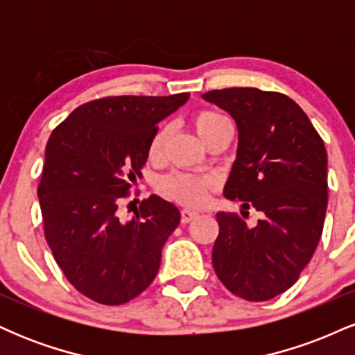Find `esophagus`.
I'll list each match as a JSON object with an SVG mask.
<instances>
[{"mask_svg": "<svg viewBox=\"0 0 355 355\" xmlns=\"http://www.w3.org/2000/svg\"><path fill=\"white\" fill-rule=\"evenodd\" d=\"M180 214H182V223H189V222H191V220H193V218L198 217L197 211L189 210V209H183V210L180 211Z\"/></svg>", "mask_w": 355, "mask_h": 355, "instance_id": "34e87169", "label": "esophagus"}]
</instances>
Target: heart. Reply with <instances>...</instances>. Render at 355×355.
<instances>
[{"label": "heart", "instance_id": "1", "mask_svg": "<svg viewBox=\"0 0 355 355\" xmlns=\"http://www.w3.org/2000/svg\"><path fill=\"white\" fill-rule=\"evenodd\" d=\"M229 125V120L211 110H200L193 115V126L203 141H209L218 130ZM170 128L166 125L160 126L153 133L152 140L148 144V157L157 160L164 153L165 144L168 140ZM160 189L166 197L182 203L187 207H203L210 200V193L215 190V180L205 175L182 173L173 172L166 175L160 180Z\"/></svg>", "mask_w": 355, "mask_h": 355}]
</instances>
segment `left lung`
Masks as SVG:
<instances>
[{"label": "left lung", "instance_id": "obj_1", "mask_svg": "<svg viewBox=\"0 0 355 355\" xmlns=\"http://www.w3.org/2000/svg\"><path fill=\"white\" fill-rule=\"evenodd\" d=\"M237 123V158L223 195L262 211L248 227L218 211L211 263L240 299L263 302L291 288L311 262L327 210V152L294 100L259 88L211 89L202 95Z\"/></svg>", "mask_w": 355, "mask_h": 355}]
</instances>
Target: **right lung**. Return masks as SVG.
Here are the masks:
<instances>
[{
  "label": "right lung",
  "instance_id": "1",
  "mask_svg": "<svg viewBox=\"0 0 355 355\" xmlns=\"http://www.w3.org/2000/svg\"><path fill=\"white\" fill-rule=\"evenodd\" d=\"M189 96L93 100L50 135L38 185L44 239L68 282L95 302H128L157 275L180 211L150 195L135 217L121 222L118 202L141 177L157 125Z\"/></svg>",
  "mask_w": 355,
  "mask_h": 355
}]
</instances>
